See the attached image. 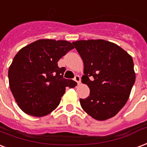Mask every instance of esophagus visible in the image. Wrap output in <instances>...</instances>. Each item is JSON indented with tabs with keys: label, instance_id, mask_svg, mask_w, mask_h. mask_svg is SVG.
Here are the masks:
<instances>
[{
	"label": "esophagus",
	"instance_id": "esophagus-1",
	"mask_svg": "<svg viewBox=\"0 0 147 147\" xmlns=\"http://www.w3.org/2000/svg\"><path fill=\"white\" fill-rule=\"evenodd\" d=\"M74 80H75V81H76V82L78 84H79V83H80V82H81V79H80L79 76H75V79H74Z\"/></svg>",
	"mask_w": 147,
	"mask_h": 147
}]
</instances>
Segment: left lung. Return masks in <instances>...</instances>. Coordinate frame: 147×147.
<instances>
[{
  "mask_svg": "<svg viewBox=\"0 0 147 147\" xmlns=\"http://www.w3.org/2000/svg\"><path fill=\"white\" fill-rule=\"evenodd\" d=\"M84 64L82 82L90 96L80 99L82 109L92 118L105 121L125 105L136 81L133 60L123 49L104 40L72 42Z\"/></svg>",
  "mask_w": 147,
  "mask_h": 147,
  "instance_id": "8db88e82",
  "label": "left lung"
}]
</instances>
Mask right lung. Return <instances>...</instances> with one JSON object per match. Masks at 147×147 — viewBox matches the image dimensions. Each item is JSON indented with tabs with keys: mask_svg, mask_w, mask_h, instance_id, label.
<instances>
[{
	"mask_svg": "<svg viewBox=\"0 0 147 147\" xmlns=\"http://www.w3.org/2000/svg\"><path fill=\"white\" fill-rule=\"evenodd\" d=\"M73 48L67 40L41 39L16 54L8 69L9 87L23 112L33 117L49 115L59 105L66 87L76 86L63 78L65 68L57 66Z\"/></svg>",
	"mask_w": 147,
	"mask_h": 147,
	"instance_id": "obj_1",
	"label": "right lung"
}]
</instances>
